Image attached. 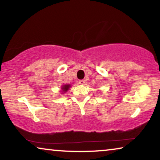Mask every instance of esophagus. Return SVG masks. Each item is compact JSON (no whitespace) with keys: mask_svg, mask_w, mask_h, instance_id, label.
Wrapping results in <instances>:
<instances>
[{"mask_svg":"<svg viewBox=\"0 0 160 160\" xmlns=\"http://www.w3.org/2000/svg\"><path fill=\"white\" fill-rule=\"evenodd\" d=\"M85 83V80H79V84L84 85Z\"/></svg>","mask_w":160,"mask_h":160,"instance_id":"34e87169","label":"esophagus"}]
</instances>
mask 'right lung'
<instances>
[{
    "label": "right lung",
    "instance_id": "add662e5",
    "mask_svg": "<svg viewBox=\"0 0 160 160\" xmlns=\"http://www.w3.org/2000/svg\"><path fill=\"white\" fill-rule=\"evenodd\" d=\"M69 87H70V85H65L64 86H62V92H67V90L69 88Z\"/></svg>",
    "mask_w": 160,
    "mask_h": 160
}]
</instances>
